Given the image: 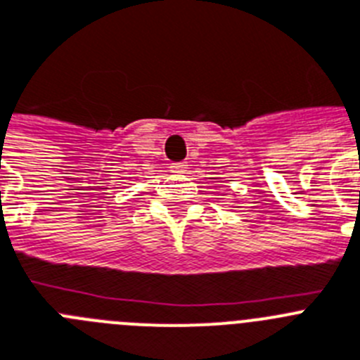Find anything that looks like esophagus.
<instances>
[{"label":"esophagus","instance_id":"obj_1","mask_svg":"<svg viewBox=\"0 0 360 360\" xmlns=\"http://www.w3.org/2000/svg\"><path fill=\"white\" fill-rule=\"evenodd\" d=\"M172 172H184L186 170V168H188V162H184V161H181V162H172Z\"/></svg>","mask_w":360,"mask_h":360}]
</instances>
